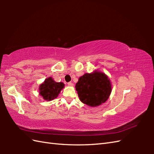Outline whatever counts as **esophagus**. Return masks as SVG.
Listing matches in <instances>:
<instances>
[{
  "instance_id": "esophagus-1",
  "label": "esophagus",
  "mask_w": 154,
  "mask_h": 154,
  "mask_svg": "<svg viewBox=\"0 0 154 154\" xmlns=\"http://www.w3.org/2000/svg\"><path fill=\"white\" fill-rule=\"evenodd\" d=\"M67 85H68L69 86H70V87H73V83H71V82H69V83H67Z\"/></svg>"
}]
</instances>
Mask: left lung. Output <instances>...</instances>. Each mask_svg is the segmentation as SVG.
<instances>
[{
  "label": "left lung",
  "instance_id": "left-lung-1",
  "mask_svg": "<svg viewBox=\"0 0 154 154\" xmlns=\"http://www.w3.org/2000/svg\"><path fill=\"white\" fill-rule=\"evenodd\" d=\"M75 88L81 102L92 107L105 103L112 91L109 77L99 71L80 77Z\"/></svg>",
  "mask_w": 154,
  "mask_h": 154
}]
</instances>
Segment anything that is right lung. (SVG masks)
<instances>
[{
	"mask_svg": "<svg viewBox=\"0 0 154 154\" xmlns=\"http://www.w3.org/2000/svg\"><path fill=\"white\" fill-rule=\"evenodd\" d=\"M64 87L65 85L63 83H57L54 79H52V77H48L40 85L39 93L44 100L48 101L51 100L57 97Z\"/></svg>",
	"mask_w": 154,
	"mask_h": 154,
	"instance_id": "obj_1",
	"label": "right lung"
}]
</instances>
